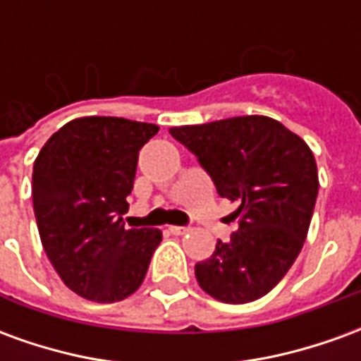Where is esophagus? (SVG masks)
Segmentation results:
<instances>
[{"label":"esophagus","instance_id":"34e87169","mask_svg":"<svg viewBox=\"0 0 361 361\" xmlns=\"http://www.w3.org/2000/svg\"><path fill=\"white\" fill-rule=\"evenodd\" d=\"M170 232H172V234H176V235L188 234L189 226H170Z\"/></svg>","mask_w":361,"mask_h":361}]
</instances>
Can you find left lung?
I'll return each instance as SVG.
<instances>
[{"mask_svg": "<svg viewBox=\"0 0 361 361\" xmlns=\"http://www.w3.org/2000/svg\"><path fill=\"white\" fill-rule=\"evenodd\" d=\"M170 135L238 207V230L195 265L199 286L224 303L263 298L294 265L310 230L319 191L313 152L267 116L172 127Z\"/></svg>", "mask_w": 361, "mask_h": 361, "instance_id": "obj_1", "label": "left lung"}]
</instances>
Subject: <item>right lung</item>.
I'll use <instances>...</instances> for the list:
<instances>
[{
    "label": "right lung",
    "instance_id": "right-lung-1",
    "mask_svg": "<svg viewBox=\"0 0 361 361\" xmlns=\"http://www.w3.org/2000/svg\"><path fill=\"white\" fill-rule=\"evenodd\" d=\"M158 126L79 118L51 135L32 172V204L44 251L67 288L87 300L119 302L141 286L158 228H127L139 150Z\"/></svg>",
    "mask_w": 361,
    "mask_h": 361
}]
</instances>
